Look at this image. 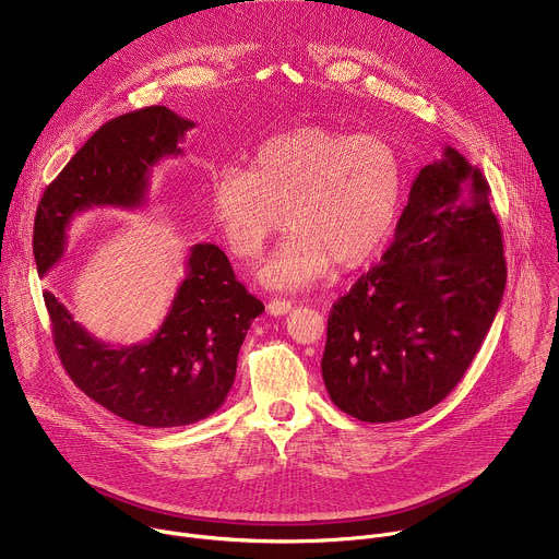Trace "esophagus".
Segmentation results:
<instances>
[{
	"label": "esophagus",
	"mask_w": 559,
	"mask_h": 559,
	"mask_svg": "<svg viewBox=\"0 0 559 559\" xmlns=\"http://www.w3.org/2000/svg\"><path fill=\"white\" fill-rule=\"evenodd\" d=\"M292 311V300L285 298H274L267 302V313L270 316H285Z\"/></svg>",
	"instance_id": "1"
}]
</instances>
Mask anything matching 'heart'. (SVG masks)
Here are the masks:
<instances>
[{
    "mask_svg": "<svg viewBox=\"0 0 559 559\" xmlns=\"http://www.w3.org/2000/svg\"><path fill=\"white\" fill-rule=\"evenodd\" d=\"M405 197V158L382 134L300 126L265 141L250 168L212 179V214L234 257L254 261L287 225L292 234L259 278L302 289L332 267L356 270L389 241Z\"/></svg>",
    "mask_w": 559,
    "mask_h": 559,
    "instance_id": "heart-1",
    "label": "heart"
}]
</instances>
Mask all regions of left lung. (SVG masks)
<instances>
[{"label":"left lung","instance_id":"left-lung-1","mask_svg":"<svg viewBox=\"0 0 559 559\" xmlns=\"http://www.w3.org/2000/svg\"><path fill=\"white\" fill-rule=\"evenodd\" d=\"M507 285L483 173L451 145L416 177L382 261L328 321L323 380L362 423H395L449 395L480 349Z\"/></svg>","mask_w":559,"mask_h":559}]
</instances>
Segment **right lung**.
<instances>
[{
    "instance_id": "1",
    "label": "right lung",
    "mask_w": 559,
    "mask_h": 559,
    "mask_svg": "<svg viewBox=\"0 0 559 559\" xmlns=\"http://www.w3.org/2000/svg\"><path fill=\"white\" fill-rule=\"evenodd\" d=\"M194 121L150 106L104 123L46 188L35 216L33 254L39 276L59 263L66 231L93 207L134 210L145 203L152 168L183 154ZM52 341L72 382L115 416L141 427H183L214 414L234 384L236 358L263 302L236 281L214 243H197L173 307L158 332L112 347L79 325L44 292Z\"/></svg>"
}]
</instances>
